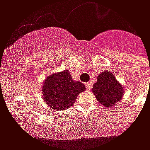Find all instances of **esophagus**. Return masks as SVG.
<instances>
[{"label": "esophagus", "mask_w": 150, "mask_h": 150, "mask_svg": "<svg viewBox=\"0 0 150 150\" xmlns=\"http://www.w3.org/2000/svg\"><path fill=\"white\" fill-rule=\"evenodd\" d=\"M85 86H86V88L87 90H89V89H91L92 87V85H91V82H86L85 83Z\"/></svg>", "instance_id": "1"}]
</instances>
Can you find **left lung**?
<instances>
[{
  "mask_svg": "<svg viewBox=\"0 0 150 150\" xmlns=\"http://www.w3.org/2000/svg\"><path fill=\"white\" fill-rule=\"evenodd\" d=\"M92 90L96 100L107 107H113L123 96V88L109 71H103L99 75Z\"/></svg>",
  "mask_w": 150,
  "mask_h": 150,
  "instance_id": "left-lung-1",
  "label": "left lung"
}]
</instances>
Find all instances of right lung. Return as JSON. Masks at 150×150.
Here are the masks:
<instances>
[{"mask_svg": "<svg viewBox=\"0 0 150 150\" xmlns=\"http://www.w3.org/2000/svg\"><path fill=\"white\" fill-rule=\"evenodd\" d=\"M43 96L52 109L62 110L73 106L78 95L85 91V86L75 82L70 72L65 70L46 79L42 88Z\"/></svg>", "mask_w": 150, "mask_h": 150, "instance_id": "1", "label": "right lung"}]
</instances>
